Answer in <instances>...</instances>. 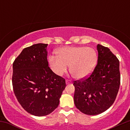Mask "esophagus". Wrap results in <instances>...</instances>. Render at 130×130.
Listing matches in <instances>:
<instances>
[{
  "label": "esophagus",
  "instance_id": "obj_1",
  "mask_svg": "<svg viewBox=\"0 0 130 130\" xmlns=\"http://www.w3.org/2000/svg\"><path fill=\"white\" fill-rule=\"evenodd\" d=\"M71 80H66V84H71Z\"/></svg>",
  "mask_w": 130,
  "mask_h": 130
}]
</instances>
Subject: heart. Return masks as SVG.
Wrapping results in <instances>:
<instances>
[{
    "label": "heart",
    "mask_w": 130,
    "mask_h": 130,
    "mask_svg": "<svg viewBox=\"0 0 130 130\" xmlns=\"http://www.w3.org/2000/svg\"><path fill=\"white\" fill-rule=\"evenodd\" d=\"M57 56H50V66L54 73L61 76L70 65V71L76 79H83L93 71L97 62V53L86 46H65L57 52Z\"/></svg>",
    "instance_id": "obj_1"
}]
</instances>
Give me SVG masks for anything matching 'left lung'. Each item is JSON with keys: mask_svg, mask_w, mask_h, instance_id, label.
<instances>
[{"mask_svg": "<svg viewBox=\"0 0 130 130\" xmlns=\"http://www.w3.org/2000/svg\"><path fill=\"white\" fill-rule=\"evenodd\" d=\"M97 65L85 80L74 81V102L85 114L95 116L114 103L120 84L119 61L108 47L98 44Z\"/></svg>", "mask_w": 130, "mask_h": 130, "instance_id": "obj_1", "label": "left lung"}]
</instances>
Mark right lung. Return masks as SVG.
<instances>
[{"instance_id": "add662e5", "label": "right lung", "mask_w": 130, "mask_h": 130, "mask_svg": "<svg viewBox=\"0 0 130 130\" xmlns=\"http://www.w3.org/2000/svg\"><path fill=\"white\" fill-rule=\"evenodd\" d=\"M47 44L38 43L22 51L13 64L12 84L18 101L27 112L47 116L57 108L65 80L49 67Z\"/></svg>"}]
</instances>
